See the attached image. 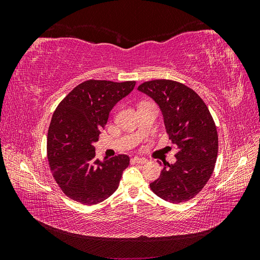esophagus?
Returning a JSON list of instances; mask_svg holds the SVG:
<instances>
[{
	"label": "esophagus",
	"mask_w": 260,
	"mask_h": 260,
	"mask_svg": "<svg viewBox=\"0 0 260 260\" xmlns=\"http://www.w3.org/2000/svg\"><path fill=\"white\" fill-rule=\"evenodd\" d=\"M132 161L136 162V164H144V162H146V159L145 158H140V157H133Z\"/></svg>",
	"instance_id": "1"
}]
</instances>
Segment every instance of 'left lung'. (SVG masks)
<instances>
[{
	"label": "left lung",
	"instance_id": "left-lung-1",
	"mask_svg": "<svg viewBox=\"0 0 260 260\" xmlns=\"http://www.w3.org/2000/svg\"><path fill=\"white\" fill-rule=\"evenodd\" d=\"M138 90L159 106L169 139L178 148L177 161L165 162L159 178L149 186L170 203L191 200L205 186L215 168L218 135L214 119L198 93L180 82L152 80Z\"/></svg>",
	"mask_w": 260,
	"mask_h": 260
}]
</instances>
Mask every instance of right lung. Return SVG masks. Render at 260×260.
<instances>
[{"label": "right lung", "mask_w": 260, "mask_h": 260, "mask_svg": "<svg viewBox=\"0 0 260 260\" xmlns=\"http://www.w3.org/2000/svg\"><path fill=\"white\" fill-rule=\"evenodd\" d=\"M135 85L136 81H84L55 109L48 133V158L55 181L69 199L94 205L117 190L129 156L100 160L93 144L114 106Z\"/></svg>", "instance_id": "right-lung-1"}]
</instances>
